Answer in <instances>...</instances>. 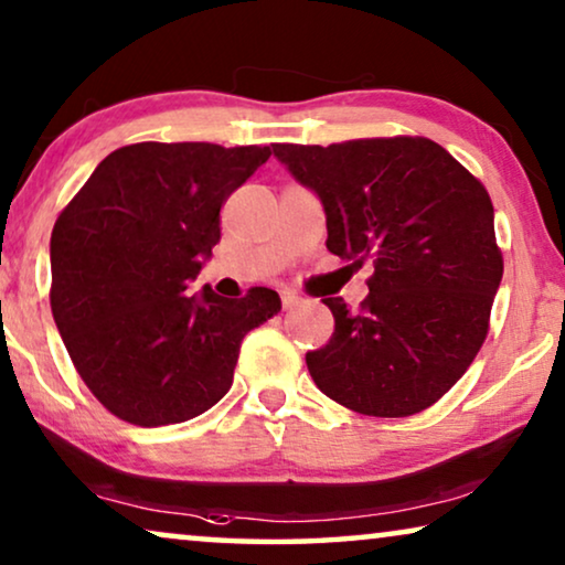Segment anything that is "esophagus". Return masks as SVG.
I'll list each match as a JSON object with an SVG mask.
<instances>
[{"instance_id":"obj_1","label":"esophagus","mask_w":565,"mask_h":565,"mask_svg":"<svg viewBox=\"0 0 565 565\" xmlns=\"http://www.w3.org/2000/svg\"><path fill=\"white\" fill-rule=\"evenodd\" d=\"M297 305H299L297 294L289 291V289H284V291H281V307H284V309H294Z\"/></svg>"}]
</instances>
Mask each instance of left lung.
<instances>
[{
	"instance_id": "1",
	"label": "left lung",
	"mask_w": 565,
	"mask_h": 565,
	"mask_svg": "<svg viewBox=\"0 0 565 565\" xmlns=\"http://www.w3.org/2000/svg\"><path fill=\"white\" fill-rule=\"evenodd\" d=\"M274 156L320 196L328 250L373 260L359 312L322 299L335 332L307 353L317 388L369 417L427 409L489 332L504 260L487 189L427 138L276 142Z\"/></svg>"
}]
</instances>
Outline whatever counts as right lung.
I'll return each mask as SVG.
<instances>
[{"instance_id": "right-lung-1", "label": "right lung", "mask_w": 565, "mask_h": 565, "mask_svg": "<svg viewBox=\"0 0 565 565\" xmlns=\"http://www.w3.org/2000/svg\"><path fill=\"white\" fill-rule=\"evenodd\" d=\"M268 146L135 142L102 161L51 235V309L89 392L140 427L186 423L233 386L243 338L281 309L256 286L189 291L220 243V210Z\"/></svg>"}]
</instances>
